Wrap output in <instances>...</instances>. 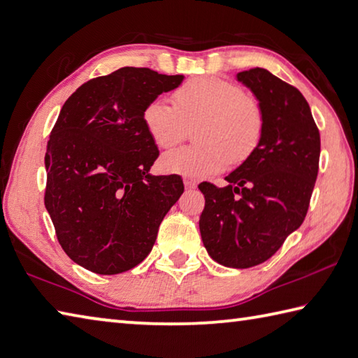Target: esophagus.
I'll use <instances>...</instances> for the list:
<instances>
[{"label":"esophagus","instance_id":"obj_1","mask_svg":"<svg viewBox=\"0 0 358 358\" xmlns=\"http://www.w3.org/2000/svg\"><path fill=\"white\" fill-rule=\"evenodd\" d=\"M184 185H185V188H194V187H196V182H194L193 179L185 178L184 179Z\"/></svg>","mask_w":358,"mask_h":358}]
</instances>
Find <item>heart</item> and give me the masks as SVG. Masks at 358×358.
Wrapping results in <instances>:
<instances>
[{"mask_svg": "<svg viewBox=\"0 0 358 358\" xmlns=\"http://www.w3.org/2000/svg\"><path fill=\"white\" fill-rule=\"evenodd\" d=\"M174 106L154 98L145 106L141 120L151 140L170 150L185 137L187 124L196 127L199 145L180 148L162 157V170L207 178L235 164L246 162L259 150L265 136V110L257 98L231 80L199 76L173 92Z\"/></svg>", "mask_w": 358, "mask_h": 358, "instance_id": "obj_1", "label": "heart"}]
</instances>
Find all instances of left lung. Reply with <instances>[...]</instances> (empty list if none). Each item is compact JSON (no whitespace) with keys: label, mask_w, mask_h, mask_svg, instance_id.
<instances>
[{"label":"left lung","mask_w":358,"mask_h":358,"mask_svg":"<svg viewBox=\"0 0 358 358\" xmlns=\"http://www.w3.org/2000/svg\"><path fill=\"white\" fill-rule=\"evenodd\" d=\"M265 110L259 150L218 188L198 185L206 198L201 238L210 257L227 268H251L279 251L306 220L320 168V131L296 87L263 69L237 74Z\"/></svg>","instance_id":"left-lung-1"}]
</instances>
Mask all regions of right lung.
<instances>
[{"instance_id": "obj_1", "label": "right lung", "mask_w": 358, "mask_h": 358, "mask_svg": "<svg viewBox=\"0 0 358 358\" xmlns=\"http://www.w3.org/2000/svg\"><path fill=\"white\" fill-rule=\"evenodd\" d=\"M184 76L124 66L87 80L65 101L46 145L45 207L66 255L96 274L146 259L184 193L178 174L151 176L159 150L141 113Z\"/></svg>"}]
</instances>
